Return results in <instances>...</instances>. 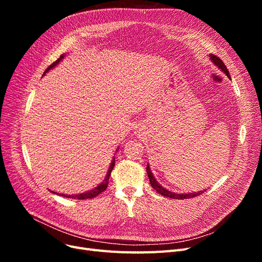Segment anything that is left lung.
<instances>
[{
  "label": "left lung",
  "mask_w": 262,
  "mask_h": 262,
  "mask_svg": "<svg viewBox=\"0 0 262 262\" xmlns=\"http://www.w3.org/2000/svg\"><path fill=\"white\" fill-rule=\"evenodd\" d=\"M210 58H211V60H212V62L214 63V64H215L217 68H220V69H221L222 71H223V72L229 77V72H228V70H227L226 66L223 63V61H222L219 57H216V55H213V54L210 55ZM146 171H147V175H148L149 184H150V186L153 187V189L156 190V191H157L158 193H160V194H162V195H164V196L170 198V199H189V198H193V196H196V195H200V194H202L203 192H205V190H204V191L202 190V191H198V192H194V193H186V194H177V193H173V192L169 191V190H166L165 188H163L160 184H158V182L156 181V179L154 178L152 171H150V169H149V167H148V165L146 166Z\"/></svg>",
  "instance_id": "left-lung-1"
}]
</instances>
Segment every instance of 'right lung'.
<instances>
[{
  "label": "right lung",
  "mask_w": 262,
  "mask_h": 262,
  "mask_svg": "<svg viewBox=\"0 0 262 262\" xmlns=\"http://www.w3.org/2000/svg\"><path fill=\"white\" fill-rule=\"evenodd\" d=\"M63 59V54L61 55V57L55 61V62H53L52 64L49 67V68H47V70L45 71V73H43V75L48 72V71L50 70V69H52V68H54L55 66L58 64V63L61 61ZM114 166H115V158L113 160V162H112V165H110V167H109V170H108V172H107V176L105 177V179H104V181L101 182V184L99 185V186H97L96 188H94L93 190H90V191H87V192H84V193H80V194H74V195H68V194H61L62 196H66V198H72V199H78V200H84V199H92V198H95V196H97L99 193H101V192H104L105 190L107 189V187H108V180H109V177H110V173H112V170H113V168H114ZM51 192H53V191H51ZM54 193V192H53Z\"/></svg>",
  "instance_id": "right-lung-1"
}]
</instances>
